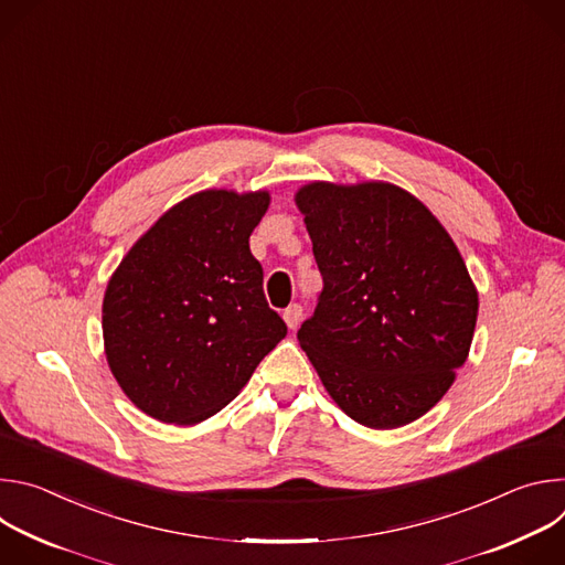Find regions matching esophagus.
Instances as JSON below:
<instances>
[{
	"mask_svg": "<svg viewBox=\"0 0 565 565\" xmlns=\"http://www.w3.org/2000/svg\"><path fill=\"white\" fill-rule=\"evenodd\" d=\"M301 315H303V310H301V306L299 303H290L286 310H284V321H286V327L290 329V331H295L297 327H299V321H301Z\"/></svg>",
	"mask_w": 565,
	"mask_h": 565,
	"instance_id": "1",
	"label": "esophagus"
}]
</instances>
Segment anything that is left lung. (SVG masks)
<instances>
[{
	"label": "left lung",
	"instance_id": "left-lung-1",
	"mask_svg": "<svg viewBox=\"0 0 565 565\" xmlns=\"http://www.w3.org/2000/svg\"><path fill=\"white\" fill-rule=\"evenodd\" d=\"M324 279L297 340L338 407L371 429L425 416L469 355L478 290L443 223L384 181L295 194Z\"/></svg>",
	"mask_w": 565,
	"mask_h": 565
}]
</instances>
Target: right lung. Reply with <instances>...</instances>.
Segmentation results:
<instances>
[{"label": "right lung", "mask_w": 565, "mask_h": 565, "mask_svg": "<svg viewBox=\"0 0 565 565\" xmlns=\"http://www.w3.org/2000/svg\"><path fill=\"white\" fill-rule=\"evenodd\" d=\"M268 205L266 190L196 192L160 216L111 275L105 355L142 414L168 425L203 423L286 338L250 253Z\"/></svg>", "instance_id": "add662e5"}]
</instances>
